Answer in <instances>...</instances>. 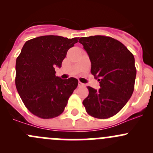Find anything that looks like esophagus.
Returning <instances> with one entry per match:
<instances>
[{
  "label": "esophagus",
  "instance_id": "obj_1",
  "mask_svg": "<svg viewBox=\"0 0 153 153\" xmlns=\"http://www.w3.org/2000/svg\"><path fill=\"white\" fill-rule=\"evenodd\" d=\"M78 86H85V84L81 82H79L78 83Z\"/></svg>",
  "mask_w": 153,
  "mask_h": 153
}]
</instances>
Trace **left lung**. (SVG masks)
<instances>
[{
    "label": "left lung",
    "mask_w": 153,
    "mask_h": 153,
    "mask_svg": "<svg viewBox=\"0 0 153 153\" xmlns=\"http://www.w3.org/2000/svg\"><path fill=\"white\" fill-rule=\"evenodd\" d=\"M91 61V73L99 81V90L87 86L89 95L83 101L91 116L105 119L116 115L132 96L136 68L132 52L122 43L104 35L83 37Z\"/></svg>",
    "instance_id": "obj_1"
}]
</instances>
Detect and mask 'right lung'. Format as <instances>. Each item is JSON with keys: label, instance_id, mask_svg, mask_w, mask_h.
Returning a JSON list of instances; mask_svg holds the SVG:
<instances>
[{"label": "right lung", "instance_id": "add662e5", "mask_svg": "<svg viewBox=\"0 0 153 153\" xmlns=\"http://www.w3.org/2000/svg\"><path fill=\"white\" fill-rule=\"evenodd\" d=\"M78 41V38L44 35L24 45L16 59L15 85L24 105L33 115L49 119L64 112L78 81L61 79L55 75V67H61L67 51Z\"/></svg>", "mask_w": 153, "mask_h": 153}]
</instances>
